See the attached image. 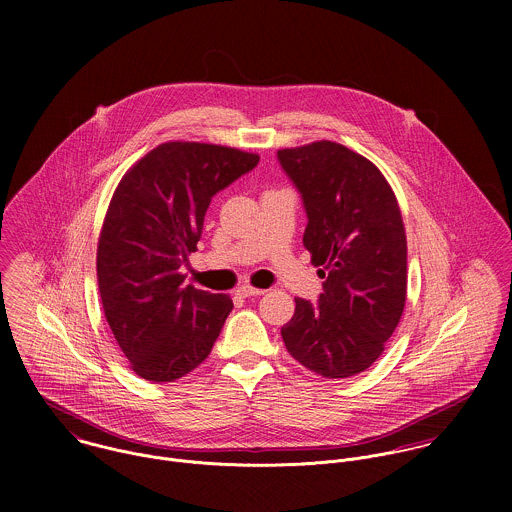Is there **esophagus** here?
Instances as JSON below:
<instances>
[{
	"instance_id": "34e87169",
	"label": "esophagus",
	"mask_w": 512,
	"mask_h": 512,
	"mask_svg": "<svg viewBox=\"0 0 512 512\" xmlns=\"http://www.w3.org/2000/svg\"><path fill=\"white\" fill-rule=\"evenodd\" d=\"M236 293L240 295V297H254V295H262L264 290H260V288H252V286H248V284H244V286H240Z\"/></svg>"
}]
</instances>
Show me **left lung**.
I'll list each match as a JSON object with an SVG mask.
<instances>
[{
  "instance_id": "obj_1",
  "label": "left lung",
  "mask_w": 512,
  "mask_h": 512,
  "mask_svg": "<svg viewBox=\"0 0 512 512\" xmlns=\"http://www.w3.org/2000/svg\"><path fill=\"white\" fill-rule=\"evenodd\" d=\"M307 226L303 246L319 266L317 303L295 297L282 339L297 363L349 378L384 351L406 303V232L398 201L366 157L335 142L280 149Z\"/></svg>"
}]
</instances>
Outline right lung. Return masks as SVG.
<instances>
[{"label": "right lung", "mask_w": 512, "mask_h": 512, "mask_svg": "<svg viewBox=\"0 0 512 512\" xmlns=\"http://www.w3.org/2000/svg\"><path fill=\"white\" fill-rule=\"evenodd\" d=\"M260 157L234 147L167 142L118 183L96 252L106 321L132 370L173 382L201 365L232 311L226 293L185 286L213 197Z\"/></svg>", "instance_id": "add662e5"}]
</instances>
